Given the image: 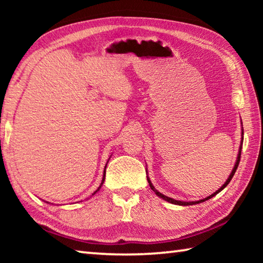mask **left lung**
Returning a JSON list of instances; mask_svg holds the SVG:
<instances>
[{
	"mask_svg": "<svg viewBox=\"0 0 263 263\" xmlns=\"http://www.w3.org/2000/svg\"><path fill=\"white\" fill-rule=\"evenodd\" d=\"M242 137H243V130H242ZM242 141H243V138H241V145H240V148H239V154H238V158H237V162H235V164H234V168H233V171H232V173H231L230 174V176H229V179H228V181L225 182L224 184H222L221 186H220V189H218L216 193H213L212 195H210L209 196V197H206V198H204V199H201V201H196V202H182V201H176V199H173V198H171V197H167V196H164L163 194H161V193H159V191L154 188L153 186V184L151 183V181H149V179L147 177V181H148V184H149V186H151V189H152L155 194H157L160 198H162V199H164V201H167V202H169V203H172V204H177V205H194V204H198V203H202V202H204V201H208V199H210V198H212L213 196H216L218 193H220V191L225 188L226 185H228L229 183H230V181L232 180V177H233V175H234V173H235V171H237V168H238V166H239V162H240V155H241V147H242Z\"/></svg>",
	"mask_w": 263,
	"mask_h": 263,
	"instance_id": "8db88e82",
	"label": "left lung"
}]
</instances>
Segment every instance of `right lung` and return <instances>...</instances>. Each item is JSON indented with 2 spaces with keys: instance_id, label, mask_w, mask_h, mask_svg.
<instances>
[{
  "instance_id": "add662e5",
  "label": "right lung",
  "mask_w": 263,
  "mask_h": 263,
  "mask_svg": "<svg viewBox=\"0 0 263 263\" xmlns=\"http://www.w3.org/2000/svg\"><path fill=\"white\" fill-rule=\"evenodd\" d=\"M104 180H105V169H104V175H103V180H102V183H101V185H102V184H103V182H104ZM101 185L99 186V189H97V190L95 191V193H94V194H96V193H97V191H99V190H100V188H101ZM94 194H92V195H94Z\"/></svg>"
}]
</instances>
